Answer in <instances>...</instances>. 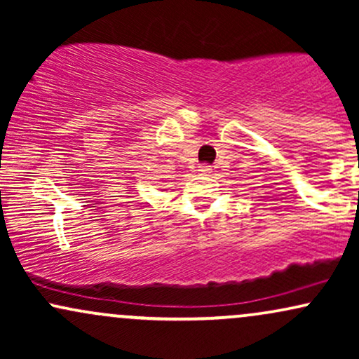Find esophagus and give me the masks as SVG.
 Returning <instances> with one entry per match:
<instances>
[{
    "label": "esophagus",
    "instance_id": "esophagus-1",
    "mask_svg": "<svg viewBox=\"0 0 359 359\" xmlns=\"http://www.w3.org/2000/svg\"><path fill=\"white\" fill-rule=\"evenodd\" d=\"M199 172H201V174H203V175H209V174H211V172H212V168H211V165H201V167H199Z\"/></svg>",
    "mask_w": 359,
    "mask_h": 359
}]
</instances>
